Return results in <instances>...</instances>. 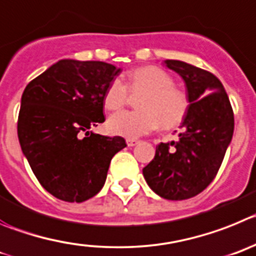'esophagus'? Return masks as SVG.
I'll use <instances>...</instances> for the list:
<instances>
[{
  "label": "esophagus",
  "mask_w": 256,
  "mask_h": 256,
  "mask_svg": "<svg viewBox=\"0 0 256 256\" xmlns=\"http://www.w3.org/2000/svg\"><path fill=\"white\" fill-rule=\"evenodd\" d=\"M138 140H135V139H128L126 140V144H128V146H135V145L138 144Z\"/></svg>",
  "instance_id": "34e87169"
}]
</instances>
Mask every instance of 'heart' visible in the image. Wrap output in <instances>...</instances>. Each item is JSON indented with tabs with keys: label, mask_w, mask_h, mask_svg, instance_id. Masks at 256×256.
I'll return each mask as SVG.
<instances>
[{
	"label": "heart",
	"mask_w": 256,
	"mask_h": 256,
	"mask_svg": "<svg viewBox=\"0 0 256 256\" xmlns=\"http://www.w3.org/2000/svg\"><path fill=\"white\" fill-rule=\"evenodd\" d=\"M131 90H145L139 100L140 111L120 112L108 120V130L114 135L136 139L160 128L178 125L188 110V98L168 72L156 66H144L128 74ZM128 100V89L120 80L108 85L103 96L104 107L110 111L122 108Z\"/></svg>",
	"instance_id": "b5f03b06"
}]
</instances>
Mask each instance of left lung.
I'll return each instance as SVG.
<instances>
[{
	"instance_id": "left-lung-1",
	"label": "left lung",
	"mask_w": 256,
	"mask_h": 256,
	"mask_svg": "<svg viewBox=\"0 0 256 256\" xmlns=\"http://www.w3.org/2000/svg\"><path fill=\"white\" fill-rule=\"evenodd\" d=\"M163 64L185 82L188 110L178 142L156 145L154 160L142 168V174L160 198L184 200L202 192L217 174L234 135V111L213 74L178 60Z\"/></svg>"
}]
</instances>
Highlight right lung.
Instances as JSON below:
<instances>
[{
	"label": "right lung",
	"mask_w": 256,
	"mask_h": 256,
	"mask_svg": "<svg viewBox=\"0 0 256 256\" xmlns=\"http://www.w3.org/2000/svg\"><path fill=\"white\" fill-rule=\"evenodd\" d=\"M121 68L102 61L60 60L26 85L18 136L22 154L46 190L68 202L96 195L121 136L92 131L104 122L103 96Z\"/></svg>",
	"instance_id": "1"
}]
</instances>
